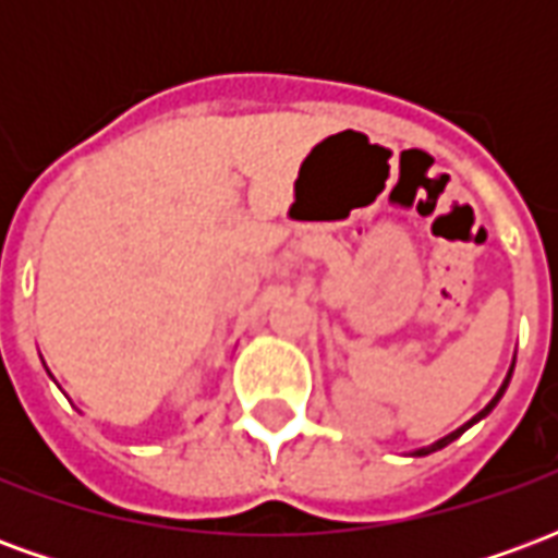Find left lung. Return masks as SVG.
<instances>
[{"label":"left lung","mask_w":558,"mask_h":558,"mask_svg":"<svg viewBox=\"0 0 558 558\" xmlns=\"http://www.w3.org/2000/svg\"><path fill=\"white\" fill-rule=\"evenodd\" d=\"M511 371H514V367H511ZM508 379H511V374L505 376V383H502V388H499V391H496V398H493L490 403H487V407H484V410H481L478 415H475V418L469 421V424H463V427H460V430L448 433V436H445V439H439V442H436V445H430V448H421L418 454H430V451H439V448H445V445H448V442H454L457 436H460V433L466 430V427H472V424H475V421H481V418H484V415H487V412H490L493 407H496V403H499V398H502V395H505V388H508Z\"/></svg>","instance_id":"8db88e82"}]
</instances>
